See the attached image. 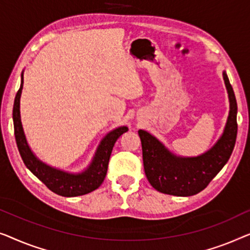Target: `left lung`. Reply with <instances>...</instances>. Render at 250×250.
<instances>
[{"mask_svg":"<svg viewBox=\"0 0 250 250\" xmlns=\"http://www.w3.org/2000/svg\"><path fill=\"white\" fill-rule=\"evenodd\" d=\"M223 79L230 111L222 136L212 148L195 157L177 156L159 139L139 130L145 174L157 191L173 196H192L205 189L229 161L237 139V101L226 71Z\"/></svg>","mask_w":250,"mask_h":250,"instance_id":"left-lung-1","label":"left lung"}]
</instances>
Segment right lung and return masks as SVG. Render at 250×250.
Segmentation results:
<instances>
[{
    "mask_svg": "<svg viewBox=\"0 0 250 250\" xmlns=\"http://www.w3.org/2000/svg\"><path fill=\"white\" fill-rule=\"evenodd\" d=\"M23 87V72L21 73V83L18 93L16 95L13 104V125H15V137L19 153L26 167L36 175L46 187L55 194L64 197H75L86 195L94 191L104 181L107 172V165L113 146L122 133L128 131L126 126H119L112 130L102 139L97 147L96 153L89 167L82 173H69L59 168L52 167L38 160L31 152L24 136L22 125L20 119V96Z\"/></svg>",
    "mask_w": 250,
    "mask_h": 250,
    "instance_id": "right-lung-1",
    "label": "right lung"
}]
</instances>
